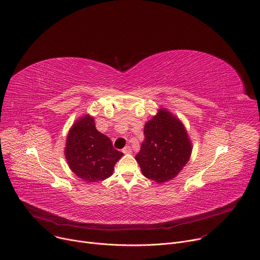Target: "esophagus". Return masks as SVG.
Returning a JSON list of instances; mask_svg holds the SVG:
<instances>
[{
	"mask_svg": "<svg viewBox=\"0 0 260 260\" xmlns=\"http://www.w3.org/2000/svg\"><path fill=\"white\" fill-rule=\"evenodd\" d=\"M122 152H123L124 154H130V153H131V148H130L129 146H127V147H125V148L122 150Z\"/></svg>",
	"mask_w": 260,
	"mask_h": 260,
	"instance_id": "34e87169",
	"label": "esophagus"
}]
</instances>
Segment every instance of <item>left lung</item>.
<instances>
[{
    "label": "left lung",
    "instance_id": "1",
    "mask_svg": "<svg viewBox=\"0 0 260 260\" xmlns=\"http://www.w3.org/2000/svg\"><path fill=\"white\" fill-rule=\"evenodd\" d=\"M145 140L135 156L142 175L157 183L174 179L187 164L192 147L177 118L165 109L145 125Z\"/></svg>",
    "mask_w": 260,
    "mask_h": 260
}]
</instances>
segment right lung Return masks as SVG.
<instances>
[{
    "instance_id": "add662e5",
    "label": "right lung",
    "mask_w": 260,
    "mask_h": 260,
    "mask_svg": "<svg viewBox=\"0 0 260 260\" xmlns=\"http://www.w3.org/2000/svg\"><path fill=\"white\" fill-rule=\"evenodd\" d=\"M65 150L71 170L89 183L109 178L114 164L123 156L122 152L113 149L111 140L96 129L90 115H84L72 126Z\"/></svg>"
}]
</instances>
